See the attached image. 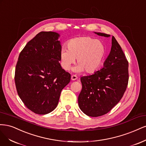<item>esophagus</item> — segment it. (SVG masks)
I'll return each mask as SVG.
<instances>
[{
  "label": "esophagus",
  "instance_id": "1",
  "mask_svg": "<svg viewBox=\"0 0 146 146\" xmlns=\"http://www.w3.org/2000/svg\"><path fill=\"white\" fill-rule=\"evenodd\" d=\"M71 79L72 81H75V80H76L78 79V77L76 76V75H72Z\"/></svg>",
  "mask_w": 146,
  "mask_h": 146
}]
</instances>
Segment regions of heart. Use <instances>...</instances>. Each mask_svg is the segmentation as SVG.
<instances>
[{"label":"heart","instance_id":"heart-1","mask_svg":"<svg viewBox=\"0 0 146 146\" xmlns=\"http://www.w3.org/2000/svg\"><path fill=\"white\" fill-rule=\"evenodd\" d=\"M68 50L62 49L60 53L61 65L65 70H69L77 59L78 64L73 71L88 73H95L100 67L104 58L106 48L102 42L90 37H78L70 39L67 44Z\"/></svg>","mask_w":146,"mask_h":146}]
</instances>
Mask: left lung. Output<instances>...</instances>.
<instances>
[{"label":"left lung","mask_w":146,"mask_h":146,"mask_svg":"<svg viewBox=\"0 0 146 146\" xmlns=\"http://www.w3.org/2000/svg\"><path fill=\"white\" fill-rule=\"evenodd\" d=\"M95 33L109 37L102 33ZM129 63L121 46L114 36L111 48L104 67L90 76L81 78L82 90L78 96V104L83 113L98 117L110 111L119 102L127 87Z\"/></svg>","instance_id":"1"}]
</instances>
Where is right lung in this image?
Instances as JSON below:
<instances>
[{
  "mask_svg": "<svg viewBox=\"0 0 146 146\" xmlns=\"http://www.w3.org/2000/svg\"><path fill=\"white\" fill-rule=\"evenodd\" d=\"M58 33L41 31L22 50L15 70L19 96L36 114L45 115L57 107L61 91L71 75L62 68V46Z\"/></svg>",
  "mask_w": 146,
  "mask_h": 146,
  "instance_id": "1",
  "label": "right lung"
}]
</instances>
